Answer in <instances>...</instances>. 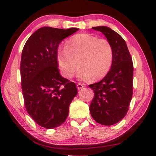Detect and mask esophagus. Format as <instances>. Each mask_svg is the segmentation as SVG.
I'll return each instance as SVG.
<instances>
[{
  "label": "esophagus",
  "mask_w": 156,
  "mask_h": 156,
  "mask_svg": "<svg viewBox=\"0 0 156 156\" xmlns=\"http://www.w3.org/2000/svg\"><path fill=\"white\" fill-rule=\"evenodd\" d=\"M76 87H77V88H78V89H82V88H83L84 87V85L83 84L78 83V84H77V85H76Z\"/></svg>",
  "instance_id": "obj_1"
}]
</instances>
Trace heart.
Instances as JSON below:
<instances>
[{
  "label": "heart",
  "instance_id": "1",
  "mask_svg": "<svg viewBox=\"0 0 156 156\" xmlns=\"http://www.w3.org/2000/svg\"><path fill=\"white\" fill-rule=\"evenodd\" d=\"M57 60L61 73L71 78L75 74L82 80H96L107 74L112 64L113 49L105 39H98L89 34H80L66 42L57 51ZM78 62H77V61Z\"/></svg>",
  "mask_w": 156,
  "mask_h": 156
}]
</instances>
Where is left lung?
Masks as SVG:
<instances>
[{"mask_svg": "<svg viewBox=\"0 0 156 156\" xmlns=\"http://www.w3.org/2000/svg\"><path fill=\"white\" fill-rule=\"evenodd\" d=\"M92 29L102 32L109 42L113 60L107 75L98 83L89 85L94 92L89 111L98 123L109 126L120 122L128 112L133 95V62L120 34L107 26Z\"/></svg>", "mask_w": 156, "mask_h": 156, "instance_id": "8db88e82", "label": "left lung"}]
</instances>
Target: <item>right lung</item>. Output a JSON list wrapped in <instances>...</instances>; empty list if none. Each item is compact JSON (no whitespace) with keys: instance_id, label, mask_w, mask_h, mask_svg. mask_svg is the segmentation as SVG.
<instances>
[{"instance_id":"obj_1","label":"right lung","mask_w":156,"mask_h":156,"mask_svg":"<svg viewBox=\"0 0 156 156\" xmlns=\"http://www.w3.org/2000/svg\"><path fill=\"white\" fill-rule=\"evenodd\" d=\"M78 30L41 27L23 47L20 76L25 108L44 128H56L65 122L69 105L78 94L76 84L60 74L57 50L65 38Z\"/></svg>"}]
</instances>
